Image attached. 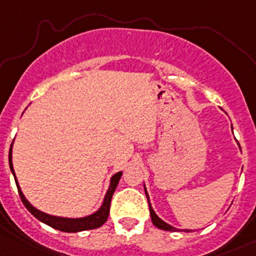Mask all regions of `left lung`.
<instances>
[{
  "label": "left lung",
  "mask_w": 256,
  "mask_h": 256,
  "mask_svg": "<svg viewBox=\"0 0 256 256\" xmlns=\"http://www.w3.org/2000/svg\"><path fill=\"white\" fill-rule=\"evenodd\" d=\"M232 132H233V128H232ZM238 147H240V146L238 144ZM144 192H146V196H147L148 199V206H150V218H152V222L156 227H158L160 230H164V231H171V232H178V231H184V232H192L190 230H178L176 228V227L171 226V224H166L165 221H162V218H159L158 215L156 214V212H154V209L152 208V204H150V196H148V192H147V188L144 186Z\"/></svg>",
  "instance_id": "8db88e82"
}]
</instances>
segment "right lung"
I'll return each instance as SVG.
<instances>
[{"label": "right lung", "instance_id": "add662e5", "mask_svg": "<svg viewBox=\"0 0 256 256\" xmlns=\"http://www.w3.org/2000/svg\"><path fill=\"white\" fill-rule=\"evenodd\" d=\"M12 150H13V142L10 144V171H12L14 180H16V187H18L19 190V196H20L22 202L29 210L32 214L35 216L38 220H40L41 222L48 224V226L53 227V228L58 230V231L62 232H81V231H87V230H94V228H98V227L102 226L103 224L106 222V218L109 216V209H110V202H112V196H113L115 188H116L118 184H119L120 178H122V171H119V172L114 174L113 176L110 178V181H109V187L108 190L106 192L104 198H103V203L100 206V209L97 212H94V214L84 216V218H63V216H54V215H50L47 212H41V210L36 209L35 206H32L29 200L25 198L24 193L22 192V188L19 186V182L16 180V172H14L13 169V162H12Z\"/></svg>", "mask_w": 256, "mask_h": 256}]
</instances>
